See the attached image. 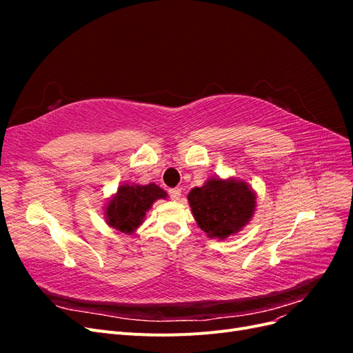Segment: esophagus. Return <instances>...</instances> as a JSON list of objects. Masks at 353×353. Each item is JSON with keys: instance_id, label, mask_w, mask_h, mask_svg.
Here are the masks:
<instances>
[{"instance_id": "obj_1", "label": "esophagus", "mask_w": 353, "mask_h": 353, "mask_svg": "<svg viewBox=\"0 0 353 353\" xmlns=\"http://www.w3.org/2000/svg\"><path fill=\"white\" fill-rule=\"evenodd\" d=\"M169 196L172 200H178L181 197V188H170L169 190Z\"/></svg>"}]
</instances>
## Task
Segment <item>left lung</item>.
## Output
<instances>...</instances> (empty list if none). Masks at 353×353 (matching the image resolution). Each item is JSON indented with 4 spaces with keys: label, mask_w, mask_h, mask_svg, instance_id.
Here are the masks:
<instances>
[{
    "label": "left lung",
    "mask_w": 353,
    "mask_h": 353,
    "mask_svg": "<svg viewBox=\"0 0 353 353\" xmlns=\"http://www.w3.org/2000/svg\"><path fill=\"white\" fill-rule=\"evenodd\" d=\"M188 203L200 230L210 239L225 240L250 221L256 196L244 181L210 178L190 191Z\"/></svg>",
    "instance_id": "8db88e82"
}]
</instances>
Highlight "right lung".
Here are the masks:
<instances>
[{
	"label": "right lung",
	"instance_id": "add662e5",
	"mask_svg": "<svg viewBox=\"0 0 353 353\" xmlns=\"http://www.w3.org/2000/svg\"><path fill=\"white\" fill-rule=\"evenodd\" d=\"M166 191L156 184L138 185L125 184L104 209L105 221L117 231L132 234L143 223L145 212L157 199H166Z\"/></svg>",
	"mask_w": 353,
	"mask_h": 353
}]
</instances>
